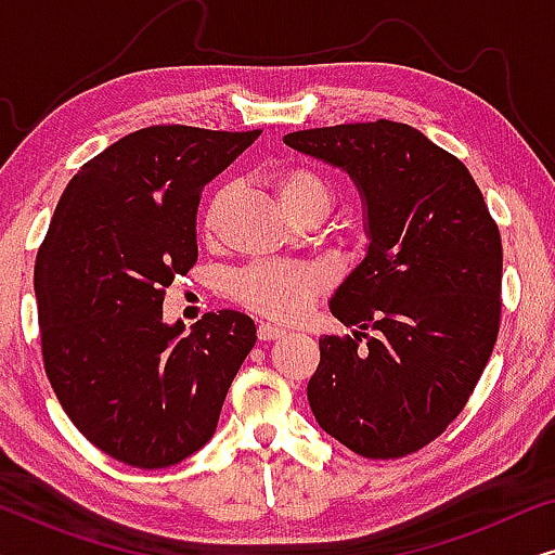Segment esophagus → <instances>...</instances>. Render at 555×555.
Returning <instances> with one entry per match:
<instances>
[{
  "label": "esophagus",
  "mask_w": 555,
  "mask_h": 555,
  "mask_svg": "<svg viewBox=\"0 0 555 555\" xmlns=\"http://www.w3.org/2000/svg\"><path fill=\"white\" fill-rule=\"evenodd\" d=\"M257 336H260V340H278V338L285 336V331L280 328V325L260 323V328H257Z\"/></svg>",
  "instance_id": "esophagus-1"
}]
</instances>
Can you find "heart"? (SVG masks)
Wrapping results in <instances>:
<instances>
[{"label":"heart","instance_id":"1","mask_svg":"<svg viewBox=\"0 0 555 555\" xmlns=\"http://www.w3.org/2000/svg\"><path fill=\"white\" fill-rule=\"evenodd\" d=\"M278 202L293 219L315 215L325 217L333 207V186L321 171L310 166H285L272 179ZM227 192L219 189L204 207V230L211 232L219 222ZM325 287V275L318 268L298 262H255L232 278V295L240 306L272 321H295L313 306Z\"/></svg>","mask_w":555,"mask_h":555}]
</instances>
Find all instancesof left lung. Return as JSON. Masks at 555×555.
I'll return each mask as SVG.
<instances>
[{
	"label": "left lung",
	"instance_id": "obj_1",
	"mask_svg": "<svg viewBox=\"0 0 555 555\" xmlns=\"http://www.w3.org/2000/svg\"><path fill=\"white\" fill-rule=\"evenodd\" d=\"M285 143L344 166L369 207V255L331 298L361 331L321 338L310 409L361 457H406L457 420L495 348L498 222L467 166L406 124L308 128Z\"/></svg>",
	"mask_w": 555,
	"mask_h": 555
}]
</instances>
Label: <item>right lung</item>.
<instances>
[{"label":"right lung","instance_id":"1","mask_svg":"<svg viewBox=\"0 0 555 555\" xmlns=\"http://www.w3.org/2000/svg\"><path fill=\"white\" fill-rule=\"evenodd\" d=\"M262 131L149 126L70 179L35 260L42 363L88 442L131 467H171L207 444L253 351L237 310L164 323V295L196 264V207Z\"/></svg>","mask_w":555,"mask_h":555}]
</instances>
